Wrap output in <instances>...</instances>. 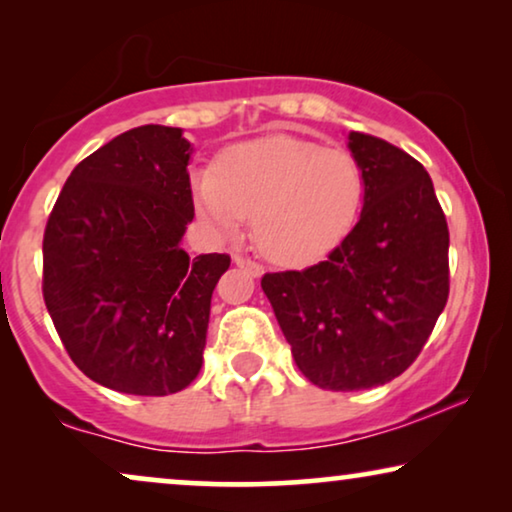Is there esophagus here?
Wrapping results in <instances>:
<instances>
[{
    "label": "esophagus",
    "mask_w": 512,
    "mask_h": 512,
    "mask_svg": "<svg viewBox=\"0 0 512 512\" xmlns=\"http://www.w3.org/2000/svg\"><path fill=\"white\" fill-rule=\"evenodd\" d=\"M233 263L237 265V268H244L249 272L251 277H263V265H258L256 261H251V258H247V256H240V254H235L233 256Z\"/></svg>",
    "instance_id": "1"
}]
</instances>
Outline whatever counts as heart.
Here are the masks:
<instances>
[{
	"mask_svg": "<svg viewBox=\"0 0 512 512\" xmlns=\"http://www.w3.org/2000/svg\"><path fill=\"white\" fill-rule=\"evenodd\" d=\"M191 195L214 235L237 237L251 216V235L265 258L305 265L338 247L354 228L363 172L345 149L272 132L223 151L212 172L195 174Z\"/></svg>",
	"mask_w": 512,
	"mask_h": 512,
	"instance_id": "heart-1",
	"label": "heart"
}]
</instances>
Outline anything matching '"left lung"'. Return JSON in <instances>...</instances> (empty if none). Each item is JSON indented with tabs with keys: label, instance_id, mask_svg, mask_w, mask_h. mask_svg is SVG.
<instances>
[{
	"label": "left lung",
	"instance_id": "obj_1",
	"mask_svg": "<svg viewBox=\"0 0 512 512\" xmlns=\"http://www.w3.org/2000/svg\"><path fill=\"white\" fill-rule=\"evenodd\" d=\"M347 149L363 172L359 223L326 261L261 279L300 373L331 391L401 375L450 293V233L424 167L361 132Z\"/></svg>",
	"mask_w": 512,
	"mask_h": 512
}]
</instances>
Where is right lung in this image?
Wrapping results in <instances>:
<instances>
[{"instance_id": "right-lung-1", "label": "right lung", "mask_w": 512, "mask_h": 512, "mask_svg": "<svg viewBox=\"0 0 512 512\" xmlns=\"http://www.w3.org/2000/svg\"><path fill=\"white\" fill-rule=\"evenodd\" d=\"M191 156L181 128L123 132L74 167L46 223L55 331L83 375L121 394H177L202 368L230 258L181 249L195 216Z\"/></svg>"}]
</instances>
